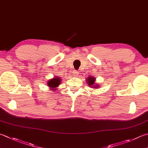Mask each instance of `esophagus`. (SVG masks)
Wrapping results in <instances>:
<instances>
[{"mask_svg":"<svg viewBox=\"0 0 148 148\" xmlns=\"http://www.w3.org/2000/svg\"><path fill=\"white\" fill-rule=\"evenodd\" d=\"M79 75V71H73V77H77V75Z\"/></svg>","mask_w":148,"mask_h":148,"instance_id":"1","label":"esophagus"}]
</instances>
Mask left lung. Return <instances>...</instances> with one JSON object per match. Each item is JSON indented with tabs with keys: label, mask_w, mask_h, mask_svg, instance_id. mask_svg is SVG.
<instances>
[{
	"label": "left lung",
	"mask_w": 148,
	"mask_h": 148,
	"mask_svg": "<svg viewBox=\"0 0 148 148\" xmlns=\"http://www.w3.org/2000/svg\"><path fill=\"white\" fill-rule=\"evenodd\" d=\"M95 80L96 79L94 77H88V79H86V82L88 83V85L90 86V87H91L92 88L94 89H97L99 88L100 86L99 85H97L95 83Z\"/></svg>",
	"instance_id": "left-lung-1"
}]
</instances>
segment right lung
Wrapping results in <instances>:
<instances>
[{"label": "right lung", "mask_w": 148, "mask_h": 148, "mask_svg": "<svg viewBox=\"0 0 148 148\" xmlns=\"http://www.w3.org/2000/svg\"><path fill=\"white\" fill-rule=\"evenodd\" d=\"M60 77L56 76L55 77L53 78V79L49 80L48 83H47V85L48 86V87L51 89V90H54L53 91H55L57 90V88L60 84Z\"/></svg>", "instance_id": "add662e5"}]
</instances>
